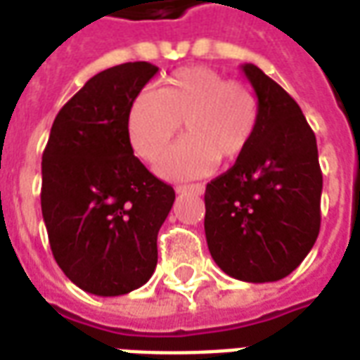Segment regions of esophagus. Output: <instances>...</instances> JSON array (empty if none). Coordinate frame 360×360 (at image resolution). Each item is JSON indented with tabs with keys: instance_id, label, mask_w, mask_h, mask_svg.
Segmentation results:
<instances>
[{
	"instance_id": "34e87169",
	"label": "esophagus",
	"mask_w": 360,
	"mask_h": 360,
	"mask_svg": "<svg viewBox=\"0 0 360 360\" xmlns=\"http://www.w3.org/2000/svg\"><path fill=\"white\" fill-rule=\"evenodd\" d=\"M175 191H177L179 195H187V193H191V195H202L204 185H179Z\"/></svg>"
}]
</instances>
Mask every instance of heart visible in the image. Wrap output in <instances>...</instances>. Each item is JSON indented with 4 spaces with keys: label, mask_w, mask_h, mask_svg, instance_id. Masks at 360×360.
<instances>
[{
    "label": "heart",
    "mask_w": 360,
    "mask_h": 360,
    "mask_svg": "<svg viewBox=\"0 0 360 360\" xmlns=\"http://www.w3.org/2000/svg\"><path fill=\"white\" fill-rule=\"evenodd\" d=\"M181 123L187 136L158 164V173L172 181L202 177L218 160L231 164L245 156L260 125V102L247 84L210 67H183L133 100L127 113L131 148L144 162H156Z\"/></svg>",
    "instance_id": "b5f03b06"
}]
</instances>
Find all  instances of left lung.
Returning <instances> with one entry per match:
<instances>
[{"mask_svg": "<svg viewBox=\"0 0 360 360\" xmlns=\"http://www.w3.org/2000/svg\"><path fill=\"white\" fill-rule=\"evenodd\" d=\"M260 102L257 136L231 169L206 185L204 231L214 262L250 283L278 281L301 264L320 231L316 136L295 102L245 63Z\"/></svg>", "mask_w": 360, "mask_h": 360, "instance_id": "obj_1", "label": "left lung"}]
</instances>
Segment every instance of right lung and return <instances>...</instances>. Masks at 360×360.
Listing matches in <instances>:
<instances>
[{
  "mask_svg": "<svg viewBox=\"0 0 360 360\" xmlns=\"http://www.w3.org/2000/svg\"><path fill=\"white\" fill-rule=\"evenodd\" d=\"M158 73L146 61L94 75L59 110L42 154V216L53 258L82 291L117 297L158 264L175 191L133 154L127 113Z\"/></svg>",
  "mask_w": 360,
  "mask_h": 360,
  "instance_id": "add662e5",
  "label": "right lung"
}]
</instances>
